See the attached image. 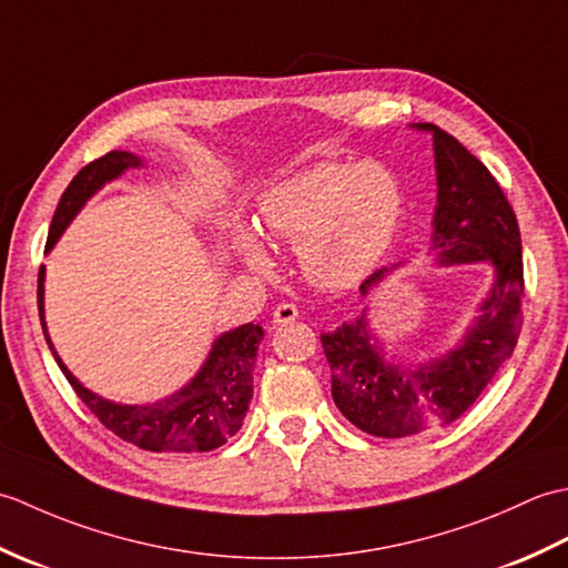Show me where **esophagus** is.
I'll return each mask as SVG.
<instances>
[{"mask_svg": "<svg viewBox=\"0 0 568 568\" xmlns=\"http://www.w3.org/2000/svg\"><path fill=\"white\" fill-rule=\"evenodd\" d=\"M297 317H300V312L293 303H281L273 312V324H275V327H285V324L295 322Z\"/></svg>", "mask_w": 568, "mask_h": 568, "instance_id": "obj_1", "label": "esophagus"}]
</instances>
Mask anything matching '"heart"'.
<instances>
[{
	"mask_svg": "<svg viewBox=\"0 0 568 568\" xmlns=\"http://www.w3.org/2000/svg\"><path fill=\"white\" fill-rule=\"evenodd\" d=\"M403 187L383 163L320 161L283 178L261 195L265 234L297 244V261L317 287L356 285L390 248L403 216ZM234 246L253 271H268L271 256L246 224L234 226Z\"/></svg>",
	"mask_w": 568,
	"mask_h": 568,
	"instance_id": "1",
	"label": "heart"
}]
</instances>
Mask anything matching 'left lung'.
Here are the masks:
<instances>
[{
	"label": "left lung",
	"instance_id": "8db88e82",
	"mask_svg": "<svg viewBox=\"0 0 568 568\" xmlns=\"http://www.w3.org/2000/svg\"><path fill=\"white\" fill-rule=\"evenodd\" d=\"M413 126L429 131L434 139V261H488L496 275L458 346L429 361L403 364L385 358L371 339L366 310L354 322L322 334L336 407L361 432L383 439L409 437L462 417L513 356L523 329V241L508 197L488 168L452 134L434 124ZM388 273H371L361 283V295L366 297Z\"/></svg>",
	"mask_w": 568,
	"mask_h": 568
}]
</instances>
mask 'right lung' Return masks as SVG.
I'll return each instance as SVG.
<instances>
[{
  "label": "right lung",
  "instance_id": "right-lung-1",
  "mask_svg": "<svg viewBox=\"0 0 568 568\" xmlns=\"http://www.w3.org/2000/svg\"><path fill=\"white\" fill-rule=\"evenodd\" d=\"M143 161L129 151H110L102 159L92 161L70 180L63 197H60L51 229H48L45 253L53 248L60 234L65 232L68 224L75 220L94 192L112 183L122 173L139 168ZM43 281L45 268L39 271V315L43 336L51 348L53 358L58 361L60 371L78 393L80 400L90 407V413L98 417L102 425L114 432L119 439L136 444L139 449L146 452H212L216 446L226 444L229 437L244 425L248 413V403L253 395V364H256L258 344L263 339V329L258 324H241V327L224 332L216 336L210 356L204 358L197 376L192 378L185 388L175 395L151 405H119L104 397L94 395L92 390L72 376L68 366L60 361L55 346L48 336L45 317H43Z\"/></svg>",
  "mask_w": 568,
  "mask_h": 568
}]
</instances>
